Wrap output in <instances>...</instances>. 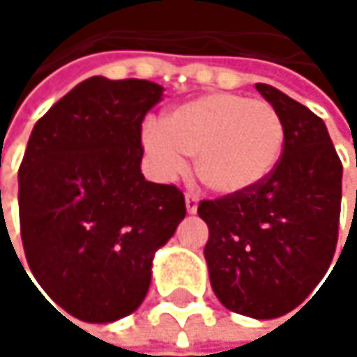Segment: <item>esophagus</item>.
Wrapping results in <instances>:
<instances>
[{
    "label": "esophagus",
    "mask_w": 357,
    "mask_h": 357,
    "mask_svg": "<svg viewBox=\"0 0 357 357\" xmlns=\"http://www.w3.org/2000/svg\"><path fill=\"white\" fill-rule=\"evenodd\" d=\"M185 211H188V215H194L198 211V196L196 194H185Z\"/></svg>",
    "instance_id": "esophagus-1"
}]
</instances>
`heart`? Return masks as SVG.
Wrapping results in <instances>:
<instances>
[{"mask_svg": "<svg viewBox=\"0 0 357 357\" xmlns=\"http://www.w3.org/2000/svg\"><path fill=\"white\" fill-rule=\"evenodd\" d=\"M283 146L279 111L234 93L190 99L142 130V149L157 178L174 179L188 167V155H196L200 181L221 196L246 194L266 181Z\"/></svg>", "mask_w": 357, "mask_h": 357, "instance_id": "obj_1", "label": "heart"}]
</instances>
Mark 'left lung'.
<instances>
[{
	"mask_svg": "<svg viewBox=\"0 0 357 357\" xmlns=\"http://www.w3.org/2000/svg\"><path fill=\"white\" fill-rule=\"evenodd\" d=\"M285 146L271 178L246 194L202 200L204 258L215 296L231 312L266 321L300 306L326 275L339 231L343 167L319 115L271 84Z\"/></svg>",
	"mask_w": 357,
	"mask_h": 357,
	"instance_id": "1",
	"label": "left lung"
}]
</instances>
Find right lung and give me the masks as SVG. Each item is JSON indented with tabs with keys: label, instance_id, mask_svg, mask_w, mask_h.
<instances>
[{
	"label": "right lung",
	"instance_id": "right-lung-1",
	"mask_svg": "<svg viewBox=\"0 0 357 357\" xmlns=\"http://www.w3.org/2000/svg\"><path fill=\"white\" fill-rule=\"evenodd\" d=\"M161 97L149 80L93 76L31 132L18 172L24 254L45 294L78 321L132 314L151 287L155 252L185 217L178 188L140 172L142 119Z\"/></svg>",
	"mask_w": 357,
	"mask_h": 357
}]
</instances>
